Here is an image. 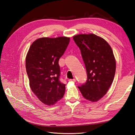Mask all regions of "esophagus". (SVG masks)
I'll list each match as a JSON object with an SVG mask.
<instances>
[{"label": "esophagus", "instance_id": "1", "mask_svg": "<svg viewBox=\"0 0 135 135\" xmlns=\"http://www.w3.org/2000/svg\"><path fill=\"white\" fill-rule=\"evenodd\" d=\"M76 79H70V80H69V81H71V82H75L76 81Z\"/></svg>", "mask_w": 135, "mask_h": 135}]
</instances>
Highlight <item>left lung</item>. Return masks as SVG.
I'll return each mask as SVG.
<instances>
[{"instance_id":"8db88e82","label":"left lung","mask_w":135,"mask_h":135,"mask_svg":"<svg viewBox=\"0 0 135 135\" xmlns=\"http://www.w3.org/2000/svg\"><path fill=\"white\" fill-rule=\"evenodd\" d=\"M73 40L81 51L87 73V81L78 86L83 97L92 102L99 100L106 94L113 81L116 62L112 47L98 36L74 35Z\"/></svg>"}]
</instances>
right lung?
<instances>
[{"instance_id": "right-lung-1", "label": "right lung", "mask_w": 135, "mask_h": 135, "mask_svg": "<svg viewBox=\"0 0 135 135\" xmlns=\"http://www.w3.org/2000/svg\"><path fill=\"white\" fill-rule=\"evenodd\" d=\"M70 42V37H41L34 41L26 54V70L32 92L48 106L63 98L65 84L59 80V59Z\"/></svg>"}]
</instances>
